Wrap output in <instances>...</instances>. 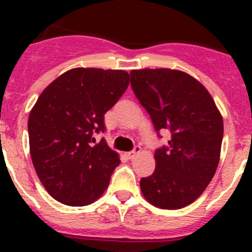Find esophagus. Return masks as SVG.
Returning a JSON list of instances; mask_svg holds the SVG:
<instances>
[{
    "label": "esophagus",
    "instance_id": "1",
    "mask_svg": "<svg viewBox=\"0 0 252 252\" xmlns=\"http://www.w3.org/2000/svg\"><path fill=\"white\" fill-rule=\"evenodd\" d=\"M140 151H141V148H140L139 145H135L133 150L127 151V153H125V155H126V158H127V159H133V158L136 157L137 154L140 153Z\"/></svg>",
    "mask_w": 252,
    "mask_h": 252
}]
</instances>
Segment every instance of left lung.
<instances>
[{
  "label": "left lung",
  "instance_id": "left-lung-1",
  "mask_svg": "<svg viewBox=\"0 0 252 252\" xmlns=\"http://www.w3.org/2000/svg\"><path fill=\"white\" fill-rule=\"evenodd\" d=\"M131 87L166 145L155 150L157 168L141 178L144 197L162 209L194 202L212 180L223 139V121L208 91L197 79L173 69L131 70Z\"/></svg>",
  "mask_w": 252,
  "mask_h": 252
}]
</instances>
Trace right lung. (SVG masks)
<instances>
[{"label": "right lung", "mask_w": 252, "mask_h": 252, "mask_svg": "<svg viewBox=\"0 0 252 252\" xmlns=\"http://www.w3.org/2000/svg\"><path fill=\"white\" fill-rule=\"evenodd\" d=\"M130 82L124 70L75 68L49 84L29 116L32 164L51 197L66 206L92 203L110 184L119 155L102 137L104 113Z\"/></svg>", "instance_id": "obj_1"}]
</instances>
